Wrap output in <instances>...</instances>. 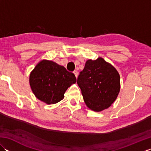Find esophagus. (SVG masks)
<instances>
[{
	"label": "esophagus",
	"mask_w": 151,
	"mask_h": 151,
	"mask_svg": "<svg viewBox=\"0 0 151 151\" xmlns=\"http://www.w3.org/2000/svg\"><path fill=\"white\" fill-rule=\"evenodd\" d=\"M73 73L75 74L76 78H77V76H78V71H77V70H74Z\"/></svg>",
	"instance_id": "1"
}]
</instances>
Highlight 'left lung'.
Returning a JSON list of instances; mask_svg holds the SVG:
<instances>
[{
	"label": "left lung",
	"mask_w": 151,
	"mask_h": 151,
	"mask_svg": "<svg viewBox=\"0 0 151 151\" xmlns=\"http://www.w3.org/2000/svg\"><path fill=\"white\" fill-rule=\"evenodd\" d=\"M87 106L95 111L110 107L120 90V76L111 64L102 58L89 60L77 78Z\"/></svg>",
	"instance_id": "8db88e82"
}]
</instances>
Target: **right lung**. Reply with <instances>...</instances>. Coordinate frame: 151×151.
Here are the masks:
<instances>
[{"label": "right lung", "instance_id": "1", "mask_svg": "<svg viewBox=\"0 0 151 151\" xmlns=\"http://www.w3.org/2000/svg\"><path fill=\"white\" fill-rule=\"evenodd\" d=\"M76 81L73 73L49 60L40 62L30 75V84L34 94L49 104L62 101L67 88Z\"/></svg>", "mask_w": 151, "mask_h": 151}]
</instances>
